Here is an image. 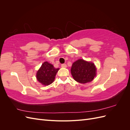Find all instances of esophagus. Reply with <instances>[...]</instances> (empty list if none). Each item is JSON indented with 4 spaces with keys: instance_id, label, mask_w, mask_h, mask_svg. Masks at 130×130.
I'll return each instance as SVG.
<instances>
[{
    "instance_id": "34e87169",
    "label": "esophagus",
    "mask_w": 130,
    "mask_h": 130,
    "mask_svg": "<svg viewBox=\"0 0 130 130\" xmlns=\"http://www.w3.org/2000/svg\"><path fill=\"white\" fill-rule=\"evenodd\" d=\"M61 67L62 68H66L67 67V64H62Z\"/></svg>"
}]
</instances>
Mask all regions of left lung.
Here are the masks:
<instances>
[{
  "label": "left lung",
  "instance_id": "8db88e82",
  "mask_svg": "<svg viewBox=\"0 0 130 130\" xmlns=\"http://www.w3.org/2000/svg\"><path fill=\"white\" fill-rule=\"evenodd\" d=\"M71 74L76 81L86 84L91 82L96 76V68L93 63L78 59L72 64Z\"/></svg>",
  "mask_w": 130,
  "mask_h": 130
}]
</instances>
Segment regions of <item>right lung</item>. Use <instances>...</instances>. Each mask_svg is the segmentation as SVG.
I'll return each instance as SVG.
<instances>
[{"instance_id":"obj_1","label":"right lung","mask_w":130,"mask_h":130,"mask_svg":"<svg viewBox=\"0 0 130 130\" xmlns=\"http://www.w3.org/2000/svg\"><path fill=\"white\" fill-rule=\"evenodd\" d=\"M59 69V68H55L53 64L49 62H44L37 72V80L43 85L48 86L52 84Z\"/></svg>"}]
</instances>
